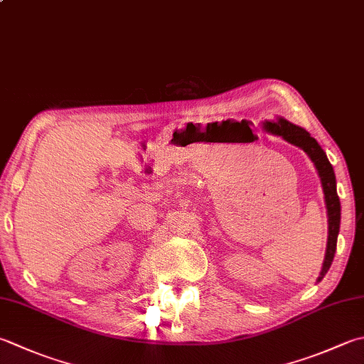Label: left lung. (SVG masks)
<instances>
[{
	"mask_svg": "<svg viewBox=\"0 0 364 364\" xmlns=\"http://www.w3.org/2000/svg\"><path fill=\"white\" fill-rule=\"evenodd\" d=\"M265 129L272 134L281 135L282 139L290 141L291 145L300 146L304 153H308L311 161L318 172L320 181H322L323 194H325V203L326 211H328V245H326V254L323 260L322 273L318 276V281L323 279V276L331 267V262L334 259V252H336V243H338V233H339V224H341V202L336 192V176H334L333 167L326 158V154L316 139L311 137L308 131L303 127H298L295 124L289 123L287 119L279 118L276 123H265Z\"/></svg>",
	"mask_w": 364,
	"mask_h": 364,
	"instance_id": "1",
	"label": "left lung"
}]
</instances>
